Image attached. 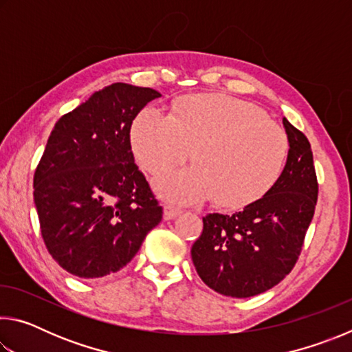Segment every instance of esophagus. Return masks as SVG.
Returning a JSON list of instances; mask_svg holds the SVG:
<instances>
[{"label": "esophagus", "instance_id": "esophagus-1", "mask_svg": "<svg viewBox=\"0 0 352 352\" xmlns=\"http://www.w3.org/2000/svg\"><path fill=\"white\" fill-rule=\"evenodd\" d=\"M178 214H182V208H178L175 205H164V219L166 220H170V219H175Z\"/></svg>", "mask_w": 352, "mask_h": 352}]
</instances>
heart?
I'll return each instance as SVG.
<instances>
[{
  "mask_svg": "<svg viewBox=\"0 0 352 352\" xmlns=\"http://www.w3.org/2000/svg\"><path fill=\"white\" fill-rule=\"evenodd\" d=\"M130 144L151 175L192 160L194 168L155 182L164 199L184 204L214 199L226 210L264 199L281 178L289 153L284 129L261 107L223 93L178 98L169 116L147 107L133 119Z\"/></svg>",
  "mask_w": 352,
  "mask_h": 352,
  "instance_id": "1",
  "label": "heart"
}]
</instances>
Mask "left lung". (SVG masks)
Here are the masks:
<instances>
[{
	"label": "left lung",
	"instance_id": "8db88e82",
	"mask_svg": "<svg viewBox=\"0 0 352 352\" xmlns=\"http://www.w3.org/2000/svg\"><path fill=\"white\" fill-rule=\"evenodd\" d=\"M289 153L269 194L242 211L208 214L190 248L208 287L233 298L259 295L281 283L296 264L318 197L311 142L287 119Z\"/></svg>",
	"mask_w": 352,
	"mask_h": 352
}]
</instances>
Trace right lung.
<instances>
[{"mask_svg":"<svg viewBox=\"0 0 352 352\" xmlns=\"http://www.w3.org/2000/svg\"><path fill=\"white\" fill-rule=\"evenodd\" d=\"M152 88L111 83L56 122L34 174V204L47 252L79 278L121 270L163 208L135 164L130 127Z\"/></svg>","mask_w":352,"mask_h":352,"instance_id":"add662e5","label":"right lung"}]
</instances>
